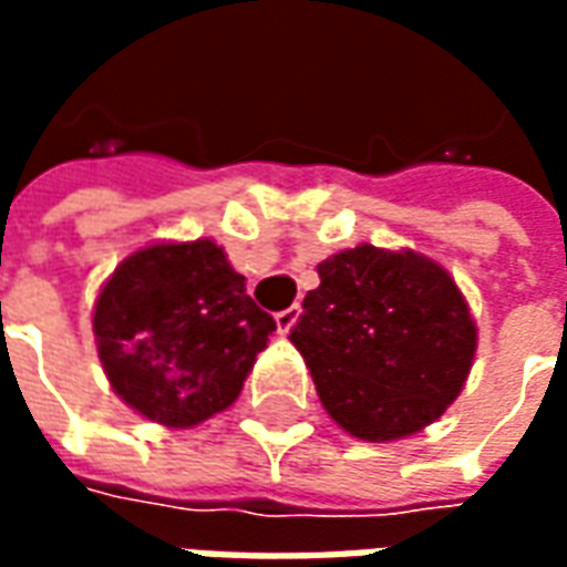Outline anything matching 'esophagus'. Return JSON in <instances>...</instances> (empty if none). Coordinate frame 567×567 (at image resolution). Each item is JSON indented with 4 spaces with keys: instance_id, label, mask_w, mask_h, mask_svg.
Here are the masks:
<instances>
[{
    "instance_id": "obj_1",
    "label": "esophagus",
    "mask_w": 567,
    "mask_h": 567,
    "mask_svg": "<svg viewBox=\"0 0 567 567\" xmlns=\"http://www.w3.org/2000/svg\"><path fill=\"white\" fill-rule=\"evenodd\" d=\"M297 319H300V307L295 303V307L276 312V328H279V333H288L297 324Z\"/></svg>"
}]
</instances>
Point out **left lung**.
<instances>
[{
    "label": "left lung",
    "mask_w": 567,
    "mask_h": 567,
    "mask_svg": "<svg viewBox=\"0 0 567 567\" xmlns=\"http://www.w3.org/2000/svg\"><path fill=\"white\" fill-rule=\"evenodd\" d=\"M291 328L321 404L352 437L416 434L458 398L476 324L458 285L431 258L377 246L319 264Z\"/></svg>",
    "instance_id": "1"
}]
</instances>
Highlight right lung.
Instances as JSON below:
<instances>
[{"label":"right lung","instance_id":"obj_1","mask_svg":"<svg viewBox=\"0 0 567 567\" xmlns=\"http://www.w3.org/2000/svg\"><path fill=\"white\" fill-rule=\"evenodd\" d=\"M270 312L212 239L130 255L93 309L100 361L117 398L151 422L197 425L234 404L267 337Z\"/></svg>","mask_w":567,"mask_h":567}]
</instances>
